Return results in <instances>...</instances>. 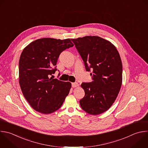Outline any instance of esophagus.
Segmentation results:
<instances>
[{"label":"esophagus","mask_w":148,"mask_h":148,"mask_svg":"<svg viewBox=\"0 0 148 148\" xmlns=\"http://www.w3.org/2000/svg\"><path fill=\"white\" fill-rule=\"evenodd\" d=\"M72 87H78L79 86V84H78V83H72Z\"/></svg>","instance_id":"esophagus-1"}]
</instances>
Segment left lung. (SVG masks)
<instances>
[{"instance_id":"8db88e82","label":"left lung","mask_w":148,"mask_h":148,"mask_svg":"<svg viewBox=\"0 0 148 148\" xmlns=\"http://www.w3.org/2000/svg\"><path fill=\"white\" fill-rule=\"evenodd\" d=\"M71 40L86 70L92 71V81L81 84L85 95L80 105L88 114L102 113L114 103L121 86L123 67L119 52L111 42L99 36H87Z\"/></svg>"}]
</instances>
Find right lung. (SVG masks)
I'll list each match as a JSON object with an SVG mask.
<instances>
[{
	"label": "right lung",
	"instance_id": "obj_1",
	"mask_svg": "<svg viewBox=\"0 0 148 148\" xmlns=\"http://www.w3.org/2000/svg\"><path fill=\"white\" fill-rule=\"evenodd\" d=\"M73 46L69 39L42 38L23 50L19 61V83L24 97L36 111L50 114L63 104L71 83L50 77L57 71L60 54Z\"/></svg>",
	"mask_w": 148,
	"mask_h": 148
}]
</instances>
